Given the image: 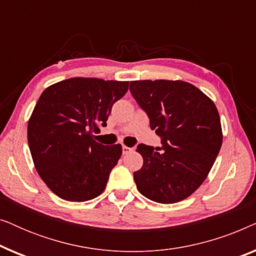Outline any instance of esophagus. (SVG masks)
<instances>
[{
    "label": "esophagus",
    "mask_w": 256,
    "mask_h": 256,
    "mask_svg": "<svg viewBox=\"0 0 256 256\" xmlns=\"http://www.w3.org/2000/svg\"><path fill=\"white\" fill-rule=\"evenodd\" d=\"M130 152H132V148H129L127 146H122V152H124V155H127Z\"/></svg>",
    "instance_id": "1"
}]
</instances>
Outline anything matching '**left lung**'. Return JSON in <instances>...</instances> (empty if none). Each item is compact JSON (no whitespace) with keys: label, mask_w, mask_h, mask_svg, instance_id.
<instances>
[{"label":"left lung","mask_w":256,"mask_h":256,"mask_svg":"<svg viewBox=\"0 0 256 256\" xmlns=\"http://www.w3.org/2000/svg\"><path fill=\"white\" fill-rule=\"evenodd\" d=\"M132 96L148 114L162 146L138 144L143 166L134 172L140 194L160 204L191 196L206 180L222 144L216 104L200 90L182 80H135Z\"/></svg>","instance_id":"left-lung-1"}]
</instances>
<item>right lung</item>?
I'll return each mask as SVG.
<instances>
[{"instance_id": "add662e5", "label": "right lung", "mask_w": 256, "mask_h": 256, "mask_svg": "<svg viewBox=\"0 0 256 256\" xmlns=\"http://www.w3.org/2000/svg\"><path fill=\"white\" fill-rule=\"evenodd\" d=\"M128 84L76 76L42 93L28 122V143L38 174L59 198L86 202L104 192L122 146L100 144L93 132L106 127Z\"/></svg>"}]
</instances>
